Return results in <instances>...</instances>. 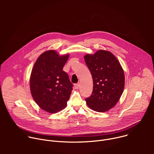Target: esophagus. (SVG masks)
Masks as SVG:
<instances>
[{"mask_svg": "<svg viewBox=\"0 0 154 154\" xmlns=\"http://www.w3.org/2000/svg\"><path fill=\"white\" fill-rule=\"evenodd\" d=\"M80 87V84L79 83H76V84H74V88L75 89H78Z\"/></svg>", "mask_w": 154, "mask_h": 154, "instance_id": "obj_1", "label": "esophagus"}]
</instances>
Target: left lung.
<instances>
[{
    "instance_id": "left-lung-1",
    "label": "left lung",
    "mask_w": 154,
    "mask_h": 154,
    "mask_svg": "<svg viewBox=\"0 0 154 154\" xmlns=\"http://www.w3.org/2000/svg\"><path fill=\"white\" fill-rule=\"evenodd\" d=\"M84 59L93 80V90L86 98L87 105L94 111L105 112L119 101L124 90L125 77L121 65L110 52L99 50Z\"/></svg>"
}]
</instances>
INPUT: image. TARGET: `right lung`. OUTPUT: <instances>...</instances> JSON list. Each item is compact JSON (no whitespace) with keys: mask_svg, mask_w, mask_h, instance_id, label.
Instances as JSON below:
<instances>
[{"mask_svg":"<svg viewBox=\"0 0 154 154\" xmlns=\"http://www.w3.org/2000/svg\"><path fill=\"white\" fill-rule=\"evenodd\" d=\"M69 55L60 56L54 50L42 53L32 71L30 86L32 96L44 110L57 113L67 105L72 90V83L63 71Z\"/></svg>","mask_w":154,"mask_h":154,"instance_id":"right-lung-1","label":"right lung"}]
</instances>
